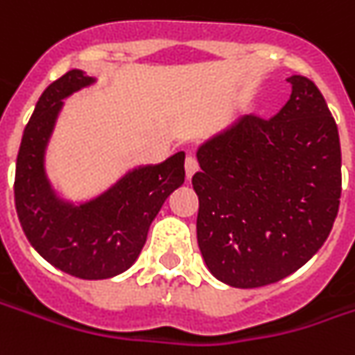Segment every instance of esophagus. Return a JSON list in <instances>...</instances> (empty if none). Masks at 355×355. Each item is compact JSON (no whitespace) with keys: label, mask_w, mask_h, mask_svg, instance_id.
Segmentation results:
<instances>
[{"label":"esophagus","mask_w":355,"mask_h":355,"mask_svg":"<svg viewBox=\"0 0 355 355\" xmlns=\"http://www.w3.org/2000/svg\"><path fill=\"white\" fill-rule=\"evenodd\" d=\"M198 161L194 155H188L187 161H184V171H187V178H192L194 177V173L198 171Z\"/></svg>","instance_id":"esophagus-1"}]
</instances>
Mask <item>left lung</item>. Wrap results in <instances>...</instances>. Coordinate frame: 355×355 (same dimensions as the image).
I'll return each mask as SVG.
<instances>
[{"label": "left lung", "mask_w": 355, "mask_h": 355, "mask_svg": "<svg viewBox=\"0 0 355 355\" xmlns=\"http://www.w3.org/2000/svg\"><path fill=\"white\" fill-rule=\"evenodd\" d=\"M276 116L245 114L198 147V247L233 288H260L299 270L329 237L342 192L336 122L317 85L288 77Z\"/></svg>", "instance_id": "obj_1"}]
</instances>
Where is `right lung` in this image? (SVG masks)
<instances>
[{"mask_svg": "<svg viewBox=\"0 0 355 355\" xmlns=\"http://www.w3.org/2000/svg\"><path fill=\"white\" fill-rule=\"evenodd\" d=\"M96 83L69 69L46 87L26 124L17 155L15 208L35 250L52 266L81 279L126 272L146 245L147 231L173 190L184 182V151L157 165H137L93 196H64L46 171V151L64 101Z\"/></svg>", "mask_w": 355, "mask_h": 355, "instance_id": "1", "label": "right lung"}]
</instances>
